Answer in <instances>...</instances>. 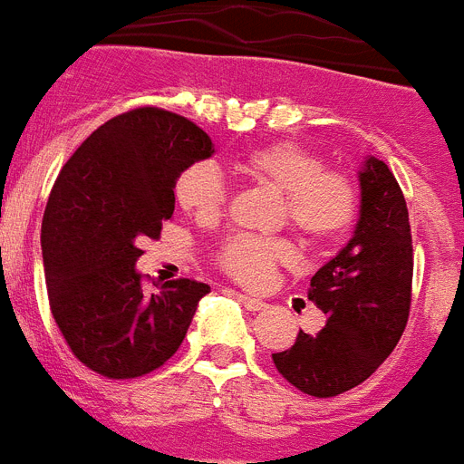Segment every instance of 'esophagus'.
I'll list each match as a JSON object with an SVG mask.
<instances>
[{"mask_svg": "<svg viewBox=\"0 0 464 464\" xmlns=\"http://www.w3.org/2000/svg\"><path fill=\"white\" fill-rule=\"evenodd\" d=\"M239 301L250 310V313H260V310L266 308L265 301L255 299V296H248V295H239Z\"/></svg>", "mask_w": 464, "mask_h": 464, "instance_id": "esophagus-1", "label": "esophagus"}]
</instances>
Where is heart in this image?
Segmentation results:
<instances>
[{"mask_svg":"<svg viewBox=\"0 0 464 464\" xmlns=\"http://www.w3.org/2000/svg\"><path fill=\"white\" fill-rule=\"evenodd\" d=\"M239 169L248 179L285 193L287 223L308 244H329L354 220L359 198L350 177L324 169L320 156L301 144L271 142L250 149L241 156ZM174 199L199 223H214L227 204V186L214 165L193 163L174 181ZM290 257L287 241L235 235L220 248L218 265L239 283L260 287Z\"/></svg>","mask_w":464,"mask_h":464,"instance_id":"heart-1","label":"heart"}]
</instances>
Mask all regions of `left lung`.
Here are the masks:
<instances>
[{
    "instance_id": "left-lung-1",
    "label": "left lung",
    "mask_w": 464,
    "mask_h": 464,
    "mask_svg": "<svg viewBox=\"0 0 464 464\" xmlns=\"http://www.w3.org/2000/svg\"><path fill=\"white\" fill-rule=\"evenodd\" d=\"M359 218L350 241L310 278L308 299L326 315L317 335L299 331L274 354L280 375L299 391L331 398L354 389L398 345L411 304V232L405 195L384 160L359 169Z\"/></svg>"
}]
</instances>
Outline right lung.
Masks as SVG:
<instances>
[{"mask_svg":"<svg viewBox=\"0 0 464 464\" xmlns=\"http://www.w3.org/2000/svg\"><path fill=\"white\" fill-rule=\"evenodd\" d=\"M214 142L188 119L138 108L105 121L59 172L41 227L45 285L68 347L99 375L156 371L186 338L209 285L190 278L144 295L135 262L174 214V181Z\"/></svg>","mask_w":464,"mask_h":464,"instance_id":"right-lung-1","label":"right lung"}]
</instances>
